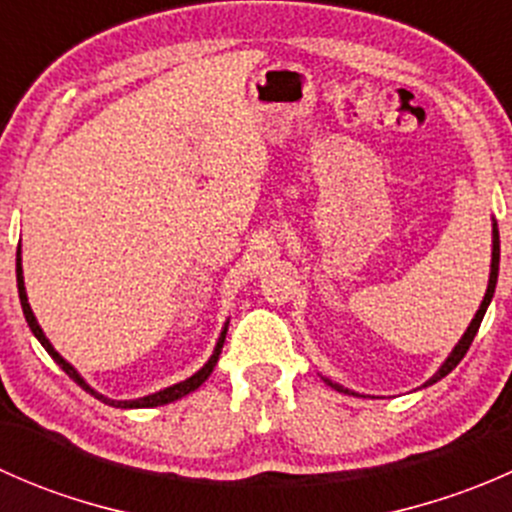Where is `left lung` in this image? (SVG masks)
<instances>
[{
	"label": "left lung",
	"mask_w": 512,
	"mask_h": 512,
	"mask_svg": "<svg viewBox=\"0 0 512 512\" xmlns=\"http://www.w3.org/2000/svg\"><path fill=\"white\" fill-rule=\"evenodd\" d=\"M498 265H500V235H498V223H495V220H493V252H490V275H488V289H485L483 302H480V307H478L476 317L471 319V324H468V329H466V332H463V337L458 339L456 347L451 349V354L446 356V361H443V364L438 366L436 374H433L431 379H428L426 384H423V386H431V384H436V381H441L443 376L451 374V371L456 369V366H458V361H461L463 356H466L468 347H471V342H473V339H476V332H478L480 322H483L485 309H488L490 299H493V294H495V282H498ZM322 379H324V384L332 386V389L344 391V394H349V396H359V394H356V391H352V389H344L342 384H337V381L327 379V376H322Z\"/></svg>",
	"instance_id": "8db88e82"
}]
</instances>
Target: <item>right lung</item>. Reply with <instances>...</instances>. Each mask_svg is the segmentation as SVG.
Masks as SVG:
<instances>
[{
    "label": "right lung",
    "mask_w": 512,
    "mask_h": 512,
    "mask_svg": "<svg viewBox=\"0 0 512 512\" xmlns=\"http://www.w3.org/2000/svg\"><path fill=\"white\" fill-rule=\"evenodd\" d=\"M17 289H19V302H22V312H24V317H27V324H29V329H32V334H34V337L39 339V342H41V347H44L46 352H49L51 359H54L56 364H59L61 369H64L66 374H69L71 379H74L76 384H79L81 389L86 391V394H91V396H94V399L103 401V404H108V406H116V409H153V406H165V404H173V401L183 399V396H188L190 391H195V389H198L200 384H205V381H208V376L213 374L215 364H218V359H220V352H223V344H225L227 324H230V319H227V322L223 324V329H220V337H218V342H215V349H213V354H210V359L205 361V364L200 366V369L195 371L193 376H188V379H185V381H178V384H173V386H165V389L156 391V394L141 396V399H126V401H116V399H108V396L98 394V391L94 389V386H91L89 381H86L84 376H81L79 371H76L74 366H71L69 361L64 359V356H61L59 352H56V349H54V344H51L49 339H46L44 329H41V327H39V322H36V317H34V312H32V304H29V297H27V287H24V270H22V245H19V250H17Z\"/></svg>",
    "instance_id": "right-lung-1"
}]
</instances>
